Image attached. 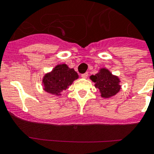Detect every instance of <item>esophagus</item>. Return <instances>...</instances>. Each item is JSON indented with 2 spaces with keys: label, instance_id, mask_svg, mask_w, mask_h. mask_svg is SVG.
Wrapping results in <instances>:
<instances>
[{
  "label": "esophagus",
  "instance_id": "34e87169",
  "mask_svg": "<svg viewBox=\"0 0 154 154\" xmlns=\"http://www.w3.org/2000/svg\"><path fill=\"white\" fill-rule=\"evenodd\" d=\"M81 77H82V78H86V77H88V72H86V73H83L81 75Z\"/></svg>",
  "mask_w": 154,
  "mask_h": 154
}]
</instances>
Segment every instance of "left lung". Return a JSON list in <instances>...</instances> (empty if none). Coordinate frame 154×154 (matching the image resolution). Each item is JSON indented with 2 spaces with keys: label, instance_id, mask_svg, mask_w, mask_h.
<instances>
[{
  "label": "left lung",
  "instance_id": "left-lung-1",
  "mask_svg": "<svg viewBox=\"0 0 154 154\" xmlns=\"http://www.w3.org/2000/svg\"><path fill=\"white\" fill-rule=\"evenodd\" d=\"M90 79L94 83L95 88L99 89L100 96L104 99L116 95L122 88L120 78L108 68H101L95 75H91Z\"/></svg>",
  "mask_w": 154,
  "mask_h": 154
}]
</instances>
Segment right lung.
Instances as JSON below:
<instances>
[{"mask_svg": "<svg viewBox=\"0 0 154 154\" xmlns=\"http://www.w3.org/2000/svg\"><path fill=\"white\" fill-rule=\"evenodd\" d=\"M78 77L77 72L66 63L57 64L42 77L43 90L49 94L60 96L62 91L67 90Z\"/></svg>", "mask_w": 154, "mask_h": 154, "instance_id": "obj_1", "label": "right lung"}]
</instances>
